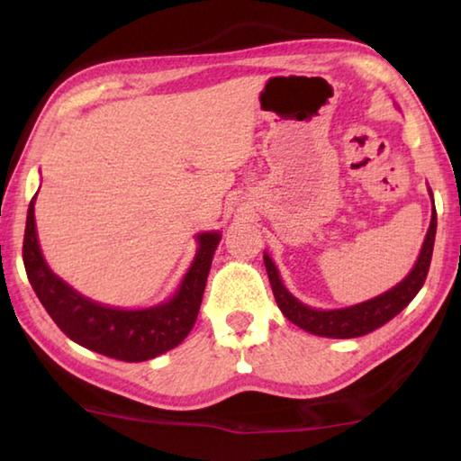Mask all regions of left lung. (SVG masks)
<instances>
[{
  "label": "left lung",
  "instance_id": "1",
  "mask_svg": "<svg viewBox=\"0 0 461 461\" xmlns=\"http://www.w3.org/2000/svg\"><path fill=\"white\" fill-rule=\"evenodd\" d=\"M429 193H431V189H429ZM431 199H433V193H431ZM435 231H437V212L433 203L431 223H429L427 236L423 241V248H420L415 268L409 272V276L401 280L396 286L390 288V291L374 296L370 301H364L360 305L333 309V311L311 309L307 305H303L299 299H294V296L285 288L283 280H280L275 262H272L270 256L264 252V267H267L270 286L278 303V309L283 311V315L288 319V321L309 333L321 335V338L349 339V338H360V335L378 330V327H382L384 323H388L390 319L399 315L401 311L407 307L412 299H415V294L420 291V286L425 285L429 264H431V256H433Z\"/></svg>",
  "mask_w": 461,
  "mask_h": 461
}]
</instances>
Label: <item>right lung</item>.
Wrapping results in <instances>:
<instances>
[{
  "mask_svg": "<svg viewBox=\"0 0 461 461\" xmlns=\"http://www.w3.org/2000/svg\"><path fill=\"white\" fill-rule=\"evenodd\" d=\"M36 194L28 207L22 256L30 285L59 330L91 352L122 362L152 360L176 348L197 321L207 275L221 233H199V248L191 268L167 303L148 309H113L77 293L44 262L34 221Z\"/></svg>",
  "mask_w": 461,
  "mask_h": 461,
  "instance_id": "add662e5",
  "label": "right lung"
}]
</instances>
